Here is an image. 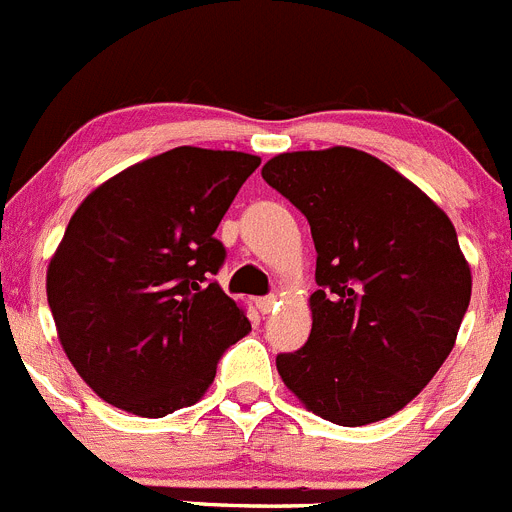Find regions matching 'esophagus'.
Returning <instances> with one entry per match:
<instances>
[{
  "instance_id": "34e87169",
  "label": "esophagus",
  "mask_w": 512,
  "mask_h": 512,
  "mask_svg": "<svg viewBox=\"0 0 512 512\" xmlns=\"http://www.w3.org/2000/svg\"><path fill=\"white\" fill-rule=\"evenodd\" d=\"M278 308V295L270 293V295H262V298H257V310H260L262 315L272 313V310Z\"/></svg>"
}]
</instances>
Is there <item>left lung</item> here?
Segmentation results:
<instances>
[{
  "instance_id": "1",
  "label": "left lung",
  "mask_w": 512,
  "mask_h": 512,
  "mask_svg": "<svg viewBox=\"0 0 512 512\" xmlns=\"http://www.w3.org/2000/svg\"><path fill=\"white\" fill-rule=\"evenodd\" d=\"M262 179L313 234V328L275 358L285 386L341 427L379 422L432 381L455 346L472 275L450 217L356 148L280 154Z\"/></svg>"
}]
</instances>
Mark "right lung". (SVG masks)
<instances>
[{
  "instance_id": "add662e5",
  "label": "right lung",
  "mask_w": 512,
  "mask_h": 512,
  "mask_svg": "<svg viewBox=\"0 0 512 512\" xmlns=\"http://www.w3.org/2000/svg\"><path fill=\"white\" fill-rule=\"evenodd\" d=\"M260 159L179 146L116 174L75 209L47 267L57 338L103 401L159 419L197 404L250 333L214 275V237Z\"/></svg>"
}]
</instances>
